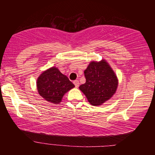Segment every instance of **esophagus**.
Listing matches in <instances>:
<instances>
[{"label":"esophagus","instance_id":"1","mask_svg":"<svg viewBox=\"0 0 155 155\" xmlns=\"http://www.w3.org/2000/svg\"><path fill=\"white\" fill-rule=\"evenodd\" d=\"M73 83H74V84H75V87H79L80 82H79V81H78V80H75V81L73 82Z\"/></svg>","mask_w":155,"mask_h":155}]
</instances>
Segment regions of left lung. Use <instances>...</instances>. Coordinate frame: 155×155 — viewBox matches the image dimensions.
I'll return each instance as SVG.
<instances>
[{"label": "left lung", "instance_id": "1", "mask_svg": "<svg viewBox=\"0 0 155 155\" xmlns=\"http://www.w3.org/2000/svg\"><path fill=\"white\" fill-rule=\"evenodd\" d=\"M84 73L86 82L79 88L92 105L102 104L116 92L117 78L104 60L98 63L91 62Z\"/></svg>", "mask_w": 155, "mask_h": 155}]
</instances>
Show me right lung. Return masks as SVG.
<instances>
[{
    "instance_id": "add662e5",
    "label": "right lung",
    "mask_w": 155,
    "mask_h": 155,
    "mask_svg": "<svg viewBox=\"0 0 155 155\" xmlns=\"http://www.w3.org/2000/svg\"><path fill=\"white\" fill-rule=\"evenodd\" d=\"M37 90L46 101L58 104L63 95L75 85L57 68H51L38 78Z\"/></svg>"
}]
</instances>
